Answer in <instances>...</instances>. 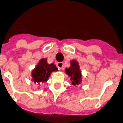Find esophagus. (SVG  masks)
Here are the masks:
<instances>
[{"instance_id":"esophagus-1","label":"esophagus","mask_w":123,"mask_h":123,"mask_svg":"<svg viewBox=\"0 0 123 123\" xmlns=\"http://www.w3.org/2000/svg\"><path fill=\"white\" fill-rule=\"evenodd\" d=\"M57 67H58V68L59 70H62L63 68V67H64V63L62 62H58L57 63Z\"/></svg>"}]
</instances>
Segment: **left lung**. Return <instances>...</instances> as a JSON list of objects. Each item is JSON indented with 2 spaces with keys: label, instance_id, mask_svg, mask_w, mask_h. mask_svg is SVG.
Wrapping results in <instances>:
<instances>
[{
  "label": "left lung",
  "instance_id": "8db88e82",
  "mask_svg": "<svg viewBox=\"0 0 123 123\" xmlns=\"http://www.w3.org/2000/svg\"><path fill=\"white\" fill-rule=\"evenodd\" d=\"M66 72L70 76V80L73 85L79 84L81 80V73L79 70V66L76 61L71 62V67L66 69Z\"/></svg>",
  "mask_w": 123,
  "mask_h": 123
}]
</instances>
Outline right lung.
Here are the masks:
<instances>
[{"instance_id":"1","label":"right lung","mask_w":123,"mask_h":123,"mask_svg":"<svg viewBox=\"0 0 123 123\" xmlns=\"http://www.w3.org/2000/svg\"><path fill=\"white\" fill-rule=\"evenodd\" d=\"M55 70H57L56 65L54 64H47V60L46 59H41L35 69L33 71V81L36 82L47 81L50 74Z\"/></svg>"}]
</instances>
